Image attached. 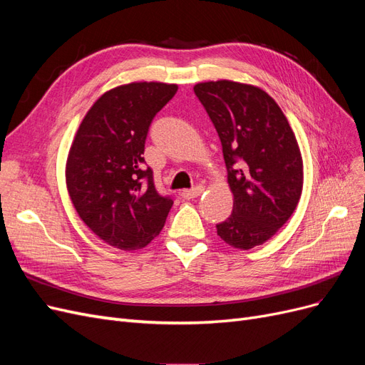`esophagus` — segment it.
<instances>
[{"instance_id":"1","label":"esophagus","mask_w":365,"mask_h":365,"mask_svg":"<svg viewBox=\"0 0 365 365\" xmlns=\"http://www.w3.org/2000/svg\"><path fill=\"white\" fill-rule=\"evenodd\" d=\"M202 192H204V185H196L190 190H182L181 196L184 197V200H193V197H197Z\"/></svg>"}]
</instances>
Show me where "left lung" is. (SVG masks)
Instances as JSON below:
<instances>
[{"mask_svg": "<svg viewBox=\"0 0 365 365\" xmlns=\"http://www.w3.org/2000/svg\"><path fill=\"white\" fill-rule=\"evenodd\" d=\"M217 132L233 192V212L216 225L225 244L250 250L277 233L303 189V161L294 132L274 98L231 81L195 85Z\"/></svg>", "mask_w": 365, "mask_h": 365, "instance_id": "obj_1", "label": "left lung"}]
</instances>
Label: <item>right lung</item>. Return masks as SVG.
<instances>
[{"label":"right lung","mask_w":365,"mask_h":365,"mask_svg":"<svg viewBox=\"0 0 365 365\" xmlns=\"http://www.w3.org/2000/svg\"><path fill=\"white\" fill-rule=\"evenodd\" d=\"M176 91V85L160 82L117 86L77 129L67 161L68 193L86 227L115 248L146 247L173 205L157 192L143 153L153 117Z\"/></svg>","instance_id":"obj_1"}]
</instances>
